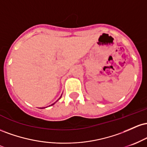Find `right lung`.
<instances>
[{"instance_id":"1","label":"right lung","mask_w":147,"mask_h":147,"mask_svg":"<svg viewBox=\"0 0 147 147\" xmlns=\"http://www.w3.org/2000/svg\"><path fill=\"white\" fill-rule=\"evenodd\" d=\"M60 98H61V97H60ZM60 98H59V99H60ZM55 104V103H54V104ZM53 104H52V105H53ZM52 105H51V106H52ZM42 109H43V108H42Z\"/></svg>"}]
</instances>
